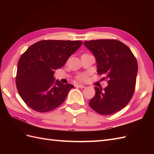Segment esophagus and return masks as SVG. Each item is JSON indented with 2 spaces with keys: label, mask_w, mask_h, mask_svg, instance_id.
Segmentation results:
<instances>
[{
  "label": "esophagus",
  "mask_w": 154,
  "mask_h": 154,
  "mask_svg": "<svg viewBox=\"0 0 154 154\" xmlns=\"http://www.w3.org/2000/svg\"><path fill=\"white\" fill-rule=\"evenodd\" d=\"M75 86L77 88H81V89H83V88L85 87L83 85H81V84H76Z\"/></svg>",
  "instance_id": "obj_1"
}]
</instances>
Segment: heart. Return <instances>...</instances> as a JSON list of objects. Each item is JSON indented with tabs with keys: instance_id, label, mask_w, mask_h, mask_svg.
<instances>
[{
	"instance_id": "heart-1",
	"label": "heart",
	"mask_w": 154,
	"mask_h": 154,
	"mask_svg": "<svg viewBox=\"0 0 154 154\" xmlns=\"http://www.w3.org/2000/svg\"><path fill=\"white\" fill-rule=\"evenodd\" d=\"M76 79L77 80L81 81H84L87 79V75L85 73H80L78 75H77Z\"/></svg>"
}]
</instances>
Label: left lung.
<instances>
[{
  "label": "left lung",
  "instance_id": "1",
  "mask_svg": "<svg viewBox=\"0 0 154 154\" xmlns=\"http://www.w3.org/2000/svg\"><path fill=\"white\" fill-rule=\"evenodd\" d=\"M96 57L97 72L104 75L108 86L94 87L89 106L101 115H110L125 107L134 93L138 63L126 45L113 39L85 41Z\"/></svg>",
  "mask_w": 154,
  "mask_h": 154
}]
</instances>
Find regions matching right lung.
<instances>
[{"label": "right lung", "instance_id": "1", "mask_svg": "<svg viewBox=\"0 0 154 154\" xmlns=\"http://www.w3.org/2000/svg\"><path fill=\"white\" fill-rule=\"evenodd\" d=\"M82 41L42 40L32 44L18 62L16 85L22 99L39 112H50L64 102L74 86L55 81L57 69L63 66Z\"/></svg>", "mask_w": 154, "mask_h": 154}]
</instances>
